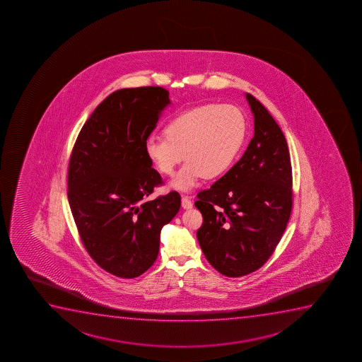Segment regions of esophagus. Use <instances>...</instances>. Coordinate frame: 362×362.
Wrapping results in <instances>:
<instances>
[{
  "mask_svg": "<svg viewBox=\"0 0 362 362\" xmlns=\"http://www.w3.org/2000/svg\"><path fill=\"white\" fill-rule=\"evenodd\" d=\"M182 207L185 209H192V201L190 200V197L187 195L182 196Z\"/></svg>",
  "mask_w": 362,
  "mask_h": 362,
  "instance_id": "esophagus-1",
  "label": "esophagus"
}]
</instances>
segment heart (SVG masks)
Instances as JSON below:
<instances>
[{"label": "heart", "instance_id": "obj_1", "mask_svg": "<svg viewBox=\"0 0 362 362\" xmlns=\"http://www.w3.org/2000/svg\"><path fill=\"white\" fill-rule=\"evenodd\" d=\"M162 133L165 138L146 141L145 155L167 177L185 158L187 163L172 185L189 190L202 177L219 178L231 168L246 139L247 121L231 104H204L173 116Z\"/></svg>", "mask_w": 362, "mask_h": 362}]
</instances>
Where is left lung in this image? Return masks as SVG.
Returning a JSON list of instances; mask_svg holds the SVG:
<instances>
[{
  "label": "left lung",
  "instance_id": "8db88e82",
  "mask_svg": "<svg viewBox=\"0 0 362 362\" xmlns=\"http://www.w3.org/2000/svg\"><path fill=\"white\" fill-rule=\"evenodd\" d=\"M255 136L226 175L197 194L204 221L197 240L209 264L228 277L262 268L289 221L293 192L285 136L259 100L246 94Z\"/></svg>",
  "mask_w": 362,
  "mask_h": 362
}]
</instances>
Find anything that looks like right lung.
<instances>
[{
  "instance_id": "obj_1",
  "label": "right lung",
  "mask_w": 362,
  "mask_h": 362,
  "mask_svg": "<svg viewBox=\"0 0 362 362\" xmlns=\"http://www.w3.org/2000/svg\"><path fill=\"white\" fill-rule=\"evenodd\" d=\"M168 95L155 86L111 93L86 121L70 156L69 204L82 243L100 268L122 279L155 263L162 226L180 209L177 192L146 200L162 178L145 143Z\"/></svg>"
}]
</instances>
